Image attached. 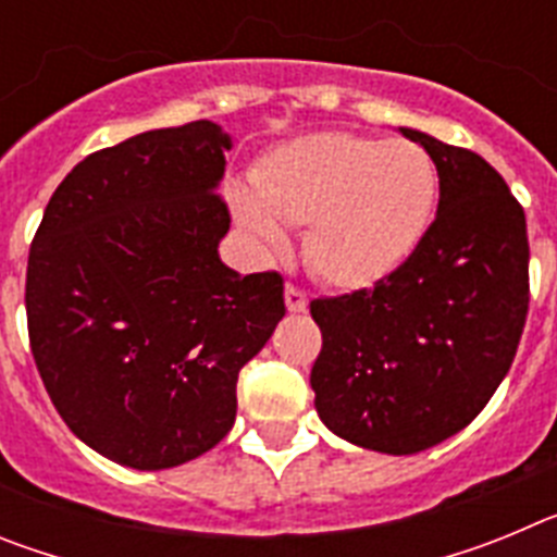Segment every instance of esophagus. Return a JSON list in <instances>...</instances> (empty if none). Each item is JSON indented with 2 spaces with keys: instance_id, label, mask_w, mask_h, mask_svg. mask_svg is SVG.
Segmentation results:
<instances>
[{
  "instance_id": "34e87169",
  "label": "esophagus",
  "mask_w": 557,
  "mask_h": 557,
  "mask_svg": "<svg viewBox=\"0 0 557 557\" xmlns=\"http://www.w3.org/2000/svg\"><path fill=\"white\" fill-rule=\"evenodd\" d=\"M284 301H287L289 312H304L309 307V295L304 293L301 287H295V284H287L284 289Z\"/></svg>"
}]
</instances>
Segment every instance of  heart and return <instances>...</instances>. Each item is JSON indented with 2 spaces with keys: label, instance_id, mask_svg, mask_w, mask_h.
Masks as SVG:
<instances>
[{
  "label": "heart",
  "instance_id": "1",
  "mask_svg": "<svg viewBox=\"0 0 557 557\" xmlns=\"http://www.w3.org/2000/svg\"><path fill=\"white\" fill-rule=\"evenodd\" d=\"M231 209L264 253L287 248V225H307L312 270L337 287L379 282L416 250L437 203V172L424 147L326 131L275 147Z\"/></svg>",
  "mask_w": 557,
  "mask_h": 557
}]
</instances>
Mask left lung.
Returning a JSON list of instances; mask_svg holds the SVG:
<instances>
[{
  "label": "left lung",
  "mask_w": 557,
  "mask_h": 557,
  "mask_svg": "<svg viewBox=\"0 0 557 557\" xmlns=\"http://www.w3.org/2000/svg\"><path fill=\"white\" fill-rule=\"evenodd\" d=\"M435 161L437 214L373 287L309 304L323 332L314 407L348 444L416 455L469 426L519 348L530 304L524 209L488 161L398 127Z\"/></svg>",
  "instance_id": "obj_1"
}]
</instances>
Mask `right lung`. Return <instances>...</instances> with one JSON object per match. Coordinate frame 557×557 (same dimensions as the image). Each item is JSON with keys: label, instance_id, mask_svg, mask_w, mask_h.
Segmentation results:
<instances>
[{"label": "right lung", "instance_id": "obj_1", "mask_svg": "<svg viewBox=\"0 0 557 557\" xmlns=\"http://www.w3.org/2000/svg\"><path fill=\"white\" fill-rule=\"evenodd\" d=\"M231 136L209 120L97 150L29 245L27 332L83 444L139 471L189 462L234 426L236 379L284 318L278 273L220 262Z\"/></svg>", "mask_w": 557, "mask_h": 557}]
</instances>
